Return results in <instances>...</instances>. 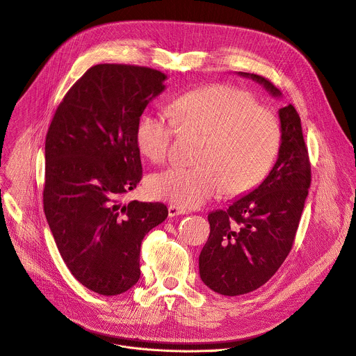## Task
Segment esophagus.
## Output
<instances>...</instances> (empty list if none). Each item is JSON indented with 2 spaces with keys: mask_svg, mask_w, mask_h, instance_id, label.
<instances>
[{
  "mask_svg": "<svg viewBox=\"0 0 356 356\" xmlns=\"http://www.w3.org/2000/svg\"><path fill=\"white\" fill-rule=\"evenodd\" d=\"M186 210L184 207H179L177 204H170L168 206V216L170 218H175V216H179V215H185Z\"/></svg>",
  "mask_w": 356,
  "mask_h": 356,
  "instance_id": "esophagus-1",
  "label": "esophagus"
}]
</instances>
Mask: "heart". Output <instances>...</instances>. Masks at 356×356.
<instances>
[{"instance_id": "1", "label": "heart", "mask_w": 356, "mask_h": 356, "mask_svg": "<svg viewBox=\"0 0 356 356\" xmlns=\"http://www.w3.org/2000/svg\"><path fill=\"white\" fill-rule=\"evenodd\" d=\"M182 130L203 134L195 165H170L147 179V191L184 207L199 206L222 193H243L255 188L270 171L279 153L282 129L277 115L257 105L241 88L213 84L177 98L171 112L152 109L138 119L136 141L140 152L160 163L170 154Z\"/></svg>"}]
</instances>
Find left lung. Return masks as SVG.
<instances>
[{
    "label": "left lung",
    "instance_id": "8db88e82",
    "mask_svg": "<svg viewBox=\"0 0 356 356\" xmlns=\"http://www.w3.org/2000/svg\"><path fill=\"white\" fill-rule=\"evenodd\" d=\"M280 91L265 77L240 73ZM282 140L268 177L226 210L209 213V238L199 255L204 285L225 296L250 293L275 275L292 250L312 182L300 116L293 105L279 109Z\"/></svg>",
    "mask_w": 356,
    "mask_h": 356
}]
</instances>
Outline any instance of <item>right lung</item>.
Wrapping results in <instances>:
<instances>
[{
	"label": "right lung",
	"instance_id": "right-lung-1",
	"mask_svg": "<svg viewBox=\"0 0 356 356\" xmlns=\"http://www.w3.org/2000/svg\"><path fill=\"white\" fill-rule=\"evenodd\" d=\"M161 71L97 64L64 95L44 145V215L73 276L115 296L140 277V245L163 223L160 202H120L143 177L136 127L164 90Z\"/></svg>",
	"mask_w": 356,
	"mask_h": 356
}]
</instances>
